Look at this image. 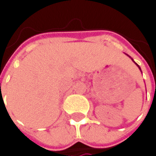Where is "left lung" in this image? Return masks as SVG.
<instances>
[{
    "label": "left lung",
    "instance_id": "obj_1",
    "mask_svg": "<svg viewBox=\"0 0 156 156\" xmlns=\"http://www.w3.org/2000/svg\"><path fill=\"white\" fill-rule=\"evenodd\" d=\"M132 60H133V59H132ZM133 62H134V61H133ZM135 64H136V63H135ZM136 65H137V64H136ZM137 66H138V65H137ZM138 67H139V68H140V66H138ZM140 70H141V68H140Z\"/></svg>",
    "mask_w": 156,
    "mask_h": 156
}]
</instances>
